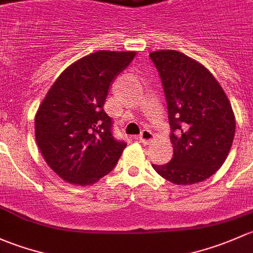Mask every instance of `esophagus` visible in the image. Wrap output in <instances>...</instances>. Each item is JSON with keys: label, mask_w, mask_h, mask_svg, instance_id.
Masks as SVG:
<instances>
[{"label": "esophagus", "mask_w": 253, "mask_h": 253, "mask_svg": "<svg viewBox=\"0 0 253 253\" xmlns=\"http://www.w3.org/2000/svg\"><path fill=\"white\" fill-rule=\"evenodd\" d=\"M153 137H155V135H153L151 130H142L141 134L139 135L140 142H144V144H150L153 140Z\"/></svg>", "instance_id": "34e87169"}]
</instances>
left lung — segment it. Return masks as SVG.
Segmentation results:
<instances>
[{
	"mask_svg": "<svg viewBox=\"0 0 253 253\" xmlns=\"http://www.w3.org/2000/svg\"><path fill=\"white\" fill-rule=\"evenodd\" d=\"M168 108L173 158L152 165L176 185L204 181L225 162L235 135V116L225 92L201 63L175 49L151 52Z\"/></svg>",
	"mask_w": 253,
	"mask_h": 253,
	"instance_id": "1",
	"label": "left lung"
}]
</instances>
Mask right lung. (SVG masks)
Segmentation results:
<instances>
[{"instance_id":"right-lung-1","label":"right lung","mask_w":253,"mask_h":253,"mask_svg":"<svg viewBox=\"0 0 253 253\" xmlns=\"http://www.w3.org/2000/svg\"><path fill=\"white\" fill-rule=\"evenodd\" d=\"M135 52L101 51L78 59L53 83L35 116V137L49 168L85 186L107 175L126 147L103 109L112 83Z\"/></svg>"}]
</instances>
